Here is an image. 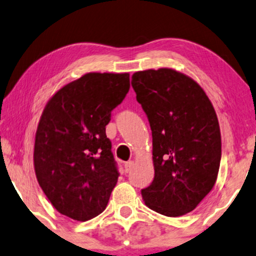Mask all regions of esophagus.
I'll list each match as a JSON object with an SVG mask.
<instances>
[{
  "mask_svg": "<svg viewBox=\"0 0 256 256\" xmlns=\"http://www.w3.org/2000/svg\"><path fill=\"white\" fill-rule=\"evenodd\" d=\"M134 166V162L132 160H128V162L124 163V171L126 172H129L132 170V168Z\"/></svg>",
  "mask_w": 256,
  "mask_h": 256,
  "instance_id": "34e87169",
  "label": "esophagus"
}]
</instances>
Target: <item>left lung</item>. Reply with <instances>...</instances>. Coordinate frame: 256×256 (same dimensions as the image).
<instances>
[{"instance_id": "left-lung-1", "label": "left lung", "mask_w": 256, "mask_h": 256, "mask_svg": "<svg viewBox=\"0 0 256 256\" xmlns=\"http://www.w3.org/2000/svg\"><path fill=\"white\" fill-rule=\"evenodd\" d=\"M132 86L152 135L155 177L141 194L166 216L197 208L214 186L222 136L211 101L194 79L171 68L135 72Z\"/></svg>"}]
</instances>
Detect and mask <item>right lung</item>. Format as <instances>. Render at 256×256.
I'll list each match as a JSON object with an SVG mask.
<instances>
[{
    "instance_id": "right-lung-1",
    "label": "right lung",
    "mask_w": 256,
    "mask_h": 256,
    "mask_svg": "<svg viewBox=\"0 0 256 256\" xmlns=\"http://www.w3.org/2000/svg\"><path fill=\"white\" fill-rule=\"evenodd\" d=\"M129 73H87L48 100L36 132L34 172L59 213L86 222L106 208L120 176L106 136Z\"/></svg>"
}]
</instances>
